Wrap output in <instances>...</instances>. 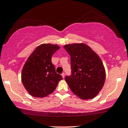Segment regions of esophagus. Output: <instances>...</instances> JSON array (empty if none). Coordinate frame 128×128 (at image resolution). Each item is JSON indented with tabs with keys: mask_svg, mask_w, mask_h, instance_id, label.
Here are the masks:
<instances>
[{
	"mask_svg": "<svg viewBox=\"0 0 128 128\" xmlns=\"http://www.w3.org/2000/svg\"><path fill=\"white\" fill-rule=\"evenodd\" d=\"M61 76H62L63 78H64V76H65V73H62V74H61Z\"/></svg>",
	"mask_w": 128,
	"mask_h": 128,
	"instance_id": "34e87169",
	"label": "esophagus"
}]
</instances>
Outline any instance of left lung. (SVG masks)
Instances as JSON below:
<instances>
[{
    "mask_svg": "<svg viewBox=\"0 0 128 128\" xmlns=\"http://www.w3.org/2000/svg\"><path fill=\"white\" fill-rule=\"evenodd\" d=\"M70 55L72 74L65 80L74 94L86 100L95 98L104 86L105 70L100 57L84 43L66 44Z\"/></svg>",
    "mask_w": 128,
    "mask_h": 128,
    "instance_id": "left-lung-1",
    "label": "left lung"
}]
</instances>
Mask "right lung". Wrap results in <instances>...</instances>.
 Listing matches in <instances>:
<instances>
[{
	"mask_svg": "<svg viewBox=\"0 0 128 128\" xmlns=\"http://www.w3.org/2000/svg\"><path fill=\"white\" fill-rule=\"evenodd\" d=\"M60 47L52 44L38 46L26 60L22 72L23 86L30 95L44 98L54 92L62 76L55 72L52 55Z\"/></svg>",
	"mask_w": 128,
	"mask_h": 128,
	"instance_id": "add662e5",
	"label": "right lung"
}]
</instances>
